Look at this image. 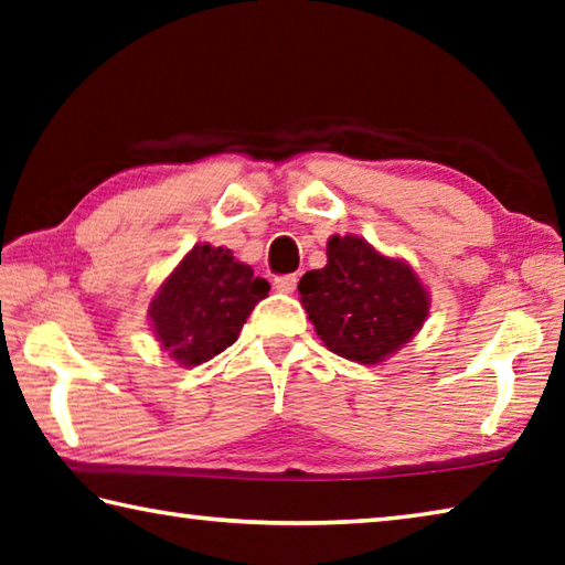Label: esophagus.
Returning <instances> with one entry per match:
<instances>
[{
	"instance_id": "34e87169",
	"label": "esophagus",
	"mask_w": 565,
	"mask_h": 565,
	"mask_svg": "<svg viewBox=\"0 0 565 565\" xmlns=\"http://www.w3.org/2000/svg\"><path fill=\"white\" fill-rule=\"evenodd\" d=\"M296 274H289V276H276L274 279V289L276 291H281V294H294V289H296Z\"/></svg>"
}]
</instances>
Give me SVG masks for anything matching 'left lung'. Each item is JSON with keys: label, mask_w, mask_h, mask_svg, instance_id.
Returning <instances> with one entry per match:
<instances>
[{"label": "left lung", "mask_w": 565, "mask_h": 565, "mask_svg": "<svg viewBox=\"0 0 565 565\" xmlns=\"http://www.w3.org/2000/svg\"><path fill=\"white\" fill-rule=\"evenodd\" d=\"M299 294L323 347L366 366L414 339L431 303L406 262L351 234L329 238L327 266L306 271Z\"/></svg>", "instance_id": "1"}]
</instances>
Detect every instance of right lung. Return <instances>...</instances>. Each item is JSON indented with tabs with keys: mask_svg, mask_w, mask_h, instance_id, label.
Here are the masks:
<instances>
[{
	"mask_svg": "<svg viewBox=\"0 0 565 565\" xmlns=\"http://www.w3.org/2000/svg\"><path fill=\"white\" fill-rule=\"evenodd\" d=\"M269 289L228 248L196 244L151 299V331L181 366H199L232 347Z\"/></svg>",
	"mask_w": 565,
	"mask_h": 565,
	"instance_id": "right-lung-1",
	"label": "right lung"
}]
</instances>
